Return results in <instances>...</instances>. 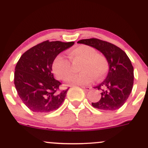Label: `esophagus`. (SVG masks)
Listing matches in <instances>:
<instances>
[{
	"mask_svg": "<svg viewBox=\"0 0 148 148\" xmlns=\"http://www.w3.org/2000/svg\"><path fill=\"white\" fill-rule=\"evenodd\" d=\"M81 87H82V88H83V89L84 90V91H90V90L91 89V87H90V86H81Z\"/></svg>",
	"mask_w": 148,
	"mask_h": 148,
	"instance_id": "1",
	"label": "esophagus"
}]
</instances>
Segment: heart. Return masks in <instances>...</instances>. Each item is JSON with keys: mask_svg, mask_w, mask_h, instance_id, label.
Returning a JSON list of instances; mask_svg holds the SVG:
<instances>
[{"mask_svg": "<svg viewBox=\"0 0 148 148\" xmlns=\"http://www.w3.org/2000/svg\"><path fill=\"white\" fill-rule=\"evenodd\" d=\"M70 61H82L78 75L69 76L71 73L69 60L62 54H59L52 63V71L60 80H67L71 85H85L91 83L95 78L102 79L108 70V62L106 57L102 54L97 53L96 49L86 45H82L73 48L68 52Z\"/></svg>", "mask_w": 148, "mask_h": 148, "instance_id": "b5f03b06", "label": "heart"}]
</instances>
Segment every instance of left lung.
<instances>
[{"label":"left lung","mask_w":148,"mask_h":148,"mask_svg":"<svg viewBox=\"0 0 148 148\" xmlns=\"http://www.w3.org/2000/svg\"><path fill=\"white\" fill-rule=\"evenodd\" d=\"M78 43L100 51L106 57L109 65L106 78L94 87L101 91V96L99 101L92 103V106L103 111L119 109L126 101L133 89L134 73L129 57L119 47L99 39H84Z\"/></svg>","instance_id":"8db88e82"}]
</instances>
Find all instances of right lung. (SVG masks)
<instances>
[{"label":"right lung","mask_w":148,"mask_h":148,"mask_svg":"<svg viewBox=\"0 0 148 148\" xmlns=\"http://www.w3.org/2000/svg\"><path fill=\"white\" fill-rule=\"evenodd\" d=\"M74 42H42L26 51L15 69L14 84L18 96L33 112L48 113L60 108L68 89L60 91L62 84L54 78L52 63L60 52Z\"/></svg>","instance_id":"obj_1"}]
</instances>
